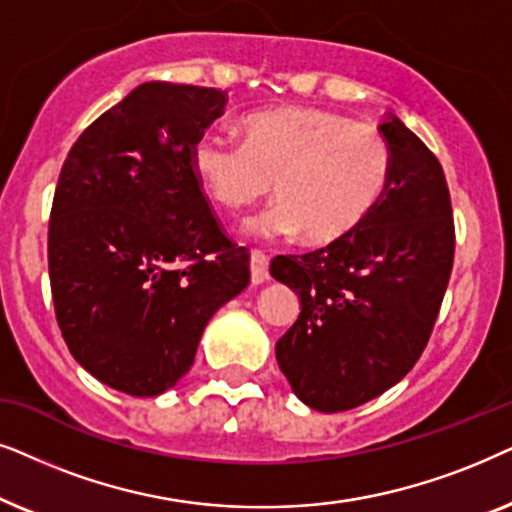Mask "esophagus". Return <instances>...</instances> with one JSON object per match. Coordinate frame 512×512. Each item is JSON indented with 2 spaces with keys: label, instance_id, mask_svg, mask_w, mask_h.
Masks as SVG:
<instances>
[{
  "label": "esophagus",
  "instance_id": "34e87169",
  "mask_svg": "<svg viewBox=\"0 0 512 512\" xmlns=\"http://www.w3.org/2000/svg\"><path fill=\"white\" fill-rule=\"evenodd\" d=\"M250 278L252 283H264L269 278V257L262 250H252L250 255Z\"/></svg>",
  "mask_w": 512,
  "mask_h": 512
}]
</instances>
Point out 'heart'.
I'll return each instance as SVG.
<instances>
[{"mask_svg": "<svg viewBox=\"0 0 512 512\" xmlns=\"http://www.w3.org/2000/svg\"><path fill=\"white\" fill-rule=\"evenodd\" d=\"M241 147L203 135L192 168L210 199L236 215L271 192L278 203L252 224L264 236L309 245L344 241L379 206L391 177V149L377 128L318 107H276L236 124Z\"/></svg>", "mask_w": 512, "mask_h": 512, "instance_id": "b5f03b06", "label": "heart"}]
</instances>
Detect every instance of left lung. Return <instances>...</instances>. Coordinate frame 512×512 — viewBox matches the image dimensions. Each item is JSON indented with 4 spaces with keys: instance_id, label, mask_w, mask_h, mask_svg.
Listing matches in <instances>:
<instances>
[{
    "instance_id": "obj_1",
    "label": "left lung",
    "mask_w": 512,
    "mask_h": 512,
    "mask_svg": "<svg viewBox=\"0 0 512 512\" xmlns=\"http://www.w3.org/2000/svg\"><path fill=\"white\" fill-rule=\"evenodd\" d=\"M379 133L391 149V177L363 227L271 262V276L302 302L295 325L276 342V360L297 398L327 414L377 398L412 370L454 264L440 161L395 114Z\"/></svg>"
}]
</instances>
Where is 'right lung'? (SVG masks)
I'll use <instances>...</instances> for the list:
<instances>
[{
  "label": "right lung",
  "mask_w": 512,
  "mask_h": 512,
  "mask_svg": "<svg viewBox=\"0 0 512 512\" xmlns=\"http://www.w3.org/2000/svg\"><path fill=\"white\" fill-rule=\"evenodd\" d=\"M220 88L147 81L100 114L60 170L49 220L56 320L74 360L135 398L175 386L203 327L250 283L192 147L224 112Z\"/></svg>",
  "instance_id": "obj_1"
}]
</instances>
